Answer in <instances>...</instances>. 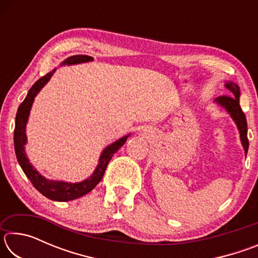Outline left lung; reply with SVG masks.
Returning a JSON list of instances; mask_svg holds the SVG:
<instances>
[{
	"label": "left lung",
	"instance_id": "obj_1",
	"mask_svg": "<svg viewBox=\"0 0 258 258\" xmlns=\"http://www.w3.org/2000/svg\"><path fill=\"white\" fill-rule=\"evenodd\" d=\"M225 86L226 89L230 91L231 94L221 95L220 98L216 99V101L220 103L221 106H223L226 110H228L230 115L232 116L233 120L235 121V124H237L239 128L240 139H241L244 154L247 155L248 147H249V142H248V138H247V120H246V116H244V113L239 103V95H240L239 86L232 82H228L225 84Z\"/></svg>",
	"mask_w": 258,
	"mask_h": 258
}]
</instances>
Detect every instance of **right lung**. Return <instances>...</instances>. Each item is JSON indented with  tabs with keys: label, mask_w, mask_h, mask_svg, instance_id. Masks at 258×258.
Instances as JSON below:
<instances>
[{
	"label": "right lung",
	"mask_w": 258,
	"mask_h": 258,
	"mask_svg": "<svg viewBox=\"0 0 258 258\" xmlns=\"http://www.w3.org/2000/svg\"><path fill=\"white\" fill-rule=\"evenodd\" d=\"M93 58L89 55H74L68 58L64 63L67 64H73V63H78V62H86V61H92ZM53 71L47 73L46 75L41 77L35 84L32 86V89L29 90L27 97L18 108V111H17L16 115V127H15V134H14V142H15V151L17 159H18V163L23 168L24 173L26 176L29 178V181L32 182L35 189L40 191L43 196H45L46 198L51 200H54V202H69V200H74L76 198H80L82 196L86 195L87 192H90L93 187L98 184V183L101 181L103 177V174L106 172V168L108 166V163L110 161L111 157L116 154V151H118L119 148L124 145L126 140H127L128 135L119 139L118 141L112 143L106 149L103 150L101 157H100L99 165L93 175L91 176L87 180L80 182V183H66V182H58V181H50L46 180L45 177H43L40 173H38L36 169L33 168V166L29 164V161L26 157L25 154V148L26 145V123H27L28 115L30 111V108H32V104L34 101V98L36 97L43 86H44L47 81L50 80V77L53 75Z\"/></svg>",
	"instance_id": "1"
}]
</instances>
